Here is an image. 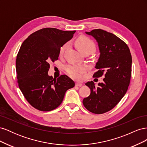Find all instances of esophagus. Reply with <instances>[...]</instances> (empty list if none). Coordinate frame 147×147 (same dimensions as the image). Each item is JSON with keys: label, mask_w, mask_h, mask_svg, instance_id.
<instances>
[{"label": "esophagus", "mask_w": 147, "mask_h": 147, "mask_svg": "<svg viewBox=\"0 0 147 147\" xmlns=\"http://www.w3.org/2000/svg\"><path fill=\"white\" fill-rule=\"evenodd\" d=\"M75 85H76L77 86L80 87V86H82V83H80V82H77L76 83H75Z\"/></svg>", "instance_id": "obj_1"}]
</instances>
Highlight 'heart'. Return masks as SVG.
Here are the masks:
<instances>
[{
    "label": "heart",
    "mask_w": 147,
    "mask_h": 147,
    "mask_svg": "<svg viewBox=\"0 0 147 147\" xmlns=\"http://www.w3.org/2000/svg\"><path fill=\"white\" fill-rule=\"evenodd\" d=\"M78 50L81 53L85 51H94L96 47L94 42L91 40L86 36L79 37L76 42H75ZM67 44H65L60 49V55H63L64 50L67 47ZM65 71L70 76L74 79H80L81 78V75L86 70V67L84 65H78L75 64H70L65 67Z\"/></svg>",
    "instance_id": "obj_1"
}]
</instances>
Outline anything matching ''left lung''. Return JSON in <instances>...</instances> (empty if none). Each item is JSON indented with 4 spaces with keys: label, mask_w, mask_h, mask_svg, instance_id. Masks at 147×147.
Returning a JSON list of instances; mask_svg holds the SVG:
<instances>
[{
    "label": "left lung",
    "mask_w": 147,
    "mask_h": 147,
    "mask_svg": "<svg viewBox=\"0 0 147 147\" xmlns=\"http://www.w3.org/2000/svg\"><path fill=\"white\" fill-rule=\"evenodd\" d=\"M85 33L96 39L100 52L95 67L98 70L93 77L104 74L105 78L97 86L92 81L85 83L91 94L83 104L90 112L102 114L114 108L125 95L131 80L132 56L126 43L113 34L102 29Z\"/></svg>",
    "instance_id": "1"
}]
</instances>
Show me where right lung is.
Listing matches in <instances>:
<instances>
[{"mask_svg": "<svg viewBox=\"0 0 147 147\" xmlns=\"http://www.w3.org/2000/svg\"><path fill=\"white\" fill-rule=\"evenodd\" d=\"M74 31L43 28L30 34L18 53L16 70L18 86L33 107L48 112L56 109L75 83L65 75H48L50 62L58 59L61 47L73 37Z\"/></svg>", "mask_w": 147, "mask_h": 147, "instance_id": "obj_1", "label": "right lung"}]
</instances>
